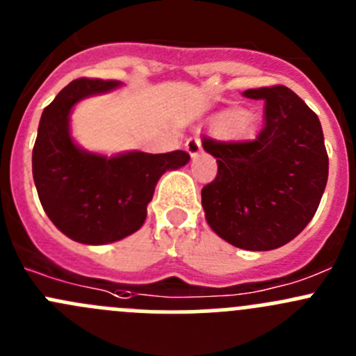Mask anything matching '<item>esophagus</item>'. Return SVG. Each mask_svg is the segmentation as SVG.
Instances as JSON below:
<instances>
[{
    "label": "esophagus",
    "mask_w": 356,
    "mask_h": 356,
    "mask_svg": "<svg viewBox=\"0 0 356 356\" xmlns=\"http://www.w3.org/2000/svg\"><path fill=\"white\" fill-rule=\"evenodd\" d=\"M186 149H188V153L193 158L198 156V153L201 152V141H200L198 138L188 139V141H186Z\"/></svg>",
    "instance_id": "1"
}]
</instances>
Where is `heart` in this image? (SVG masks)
I'll return each mask as SVG.
<instances>
[{
    "label": "heart",
    "mask_w": 356,
    "mask_h": 356,
    "mask_svg": "<svg viewBox=\"0 0 356 356\" xmlns=\"http://www.w3.org/2000/svg\"><path fill=\"white\" fill-rule=\"evenodd\" d=\"M232 127H234L236 131H248V127H250V120L245 117H241V115H236V117H232Z\"/></svg>",
    "instance_id": "b5f03b06"
}]
</instances>
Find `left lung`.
Instances as JSON below:
<instances>
[{"label": "left lung", "mask_w": 356, "mask_h": 356, "mask_svg": "<svg viewBox=\"0 0 356 356\" xmlns=\"http://www.w3.org/2000/svg\"><path fill=\"white\" fill-rule=\"evenodd\" d=\"M243 96L265 102V124L250 141L203 139L218 172L201 189V204L218 238L268 251L293 241L314 218L329 158L321 120L289 88L248 89Z\"/></svg>", "instance_id": "obj_1"}]
</instances>
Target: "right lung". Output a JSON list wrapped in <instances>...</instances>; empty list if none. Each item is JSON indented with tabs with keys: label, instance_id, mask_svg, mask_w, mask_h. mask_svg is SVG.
Returning <instances> with one entry per match:
<instances>
[{
	"label": "right lung",
	"instance_id": "obj_1",
	"mask_svg": "<svg viewBox=\"0 0 356 356\" xmlns=\"http://www.w3.org/2000/svg\"><path fill=\"white\" fill-rule=\"evenodd\" d=\"M118 81L77 79L56 95L41 115L32 149V175L49 220L82 245H108L134 234L146 220L156 182L189 161L186 152L102 155L75 143L74 106L120 88Z\"/></svg>",
	"mask_w": 356,
	"mask_h": 356
}]
</instances>
